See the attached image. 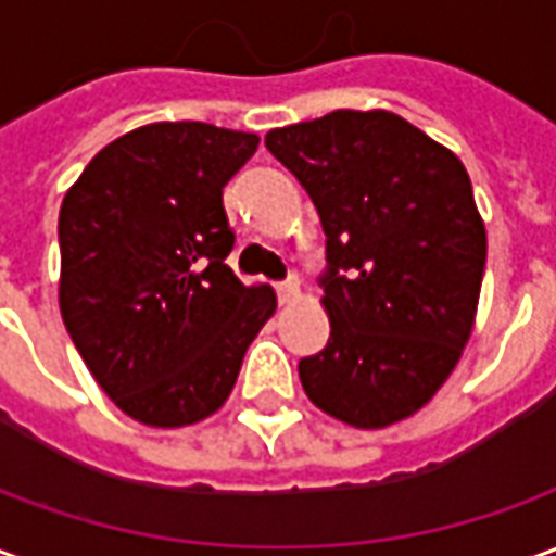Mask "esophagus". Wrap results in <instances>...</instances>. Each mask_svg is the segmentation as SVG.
<instances>
[{
    "instance_id": "esophagus-1",
    "label": "esophagus",
    "mask_w": 556,
    "mask_h": 556,
    "mask_svg": "<svg viewBox=\"0 0 556 556\" xmlns=\"http://www.w3.org/2000/svg\"><path fill=\"white\" fill-rule=\"evenodd\" d=\"M298 291H301V282H298V279H294V277L277 282L279 303H291V301H294V298H298Z\"/></svg>"
}]
</instances>
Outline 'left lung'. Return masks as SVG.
Segmentation results:
<instances>
[{"instance_id":"left-lung-1","label":"left lung","mask_w":556,"mask_h":556,"mask_svg":"<svg viewBox=\"0 0 556 556\" xmlns=\"http://www.w3.org/2000/svg\"><path fill=\"white\" fill-rule=\"evenodd\" d=\"M267 151L325 229L330 339L298 363L313 405L357 429L410 417L470 339L485 226L462 160L384 110L279 127Z\"/></svg>"}]
</instances>
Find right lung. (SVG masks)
I'll return each instance as SVG.
<instances>
[{
    "mask_svg": "<svg viewBox=\"0 0 556 556\" xmlns=\"http://www.w3.org/2000/svg\"><path fill=\"white\" fill-rule=\"evenodd\" d=\"M255 134L202 122L139 127L103 148L59 211V306L79 357L127 417L178 429L223 408L277 309L226 265L223 187Z\"/></svg>",
    "mask_w": 556,
    "mask_h": 556,
    "instance_id": "1",
    "label": "right lung"
}]
</instances>
